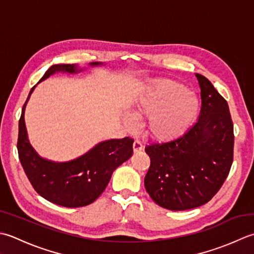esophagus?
Masks as SVG:
<instances>
[{
  "instance_id": "1",
  "label": "esophagus",
  "mask_w": 254,
  "mask_h": 254,
  "mask_svg": "<svg viewBox=\"0 0 254 254\" xmlns=\"http://www.w3.org/2000/svg\"><path fill=\"white\" fill-rule=\"evenodd\" d=\"M132 148H133V152H138V151H141L142 150V143L140 140H138V139H136V140L133 141V144H132Z\"/></svg>"
}]
</instances>
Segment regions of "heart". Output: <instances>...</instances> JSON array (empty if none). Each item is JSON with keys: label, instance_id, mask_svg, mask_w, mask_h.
Returning <instances> with one entry per match:
<instances>
[{"label": "heart", "instance_id": "obj_1", "mask_svg": "<svg viewBox=\"0 0 254 254\" xmlns=\"http://www.w3.org/2000/svg\"><path fill=\"white\" fill-rule=\"evenodd\" d=\"M198 111V100L178 82L160 80L136 101L132 114H124L123 121L129 130L136 128L138 117H148L147 132L167 140L183 133Z\"/></svg>", "mask_w": 254, "mask_h": 254}]
</instances>
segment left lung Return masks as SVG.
I'll return each mask as SVG.
<instances>
[{
	"instance_id": "8db88e82",
	"label": "left lung",
	"mask_w": 254,
	"mask_h": 254,
	"mask_svg": "<svg viewBox=\"0 0 254 254\" xmlns=\"http://www.w3.org/2000/svg\"><path fill=\"white\" fill-rule=\"evenodd\" d=\"M198 120L182 136L144 148L150 168L144 188L154 203L170 210L192 209L218 192L234 160V125L228 103L204 75Z\"/></svg>"
}]
</instances>
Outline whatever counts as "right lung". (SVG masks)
<instances>
[{
  "label": "right lung",
  "instance_id": "right-lung-1",
  "mask_svg": "<svg viewBox=\"0 0 254 254\" xmlns=\"http://www.w3.org/2000/svg\"><path fill=\"white\" fill-rule=\"evenodd\" d=\"M90 64L102 65L100 62ZM81 71L83 69L76 64H54L39 82L58 72L73 74ZM35 87L29 92L18 123L17 150L25 173L36 192L51 203L64 207L89 205L104 192L114 171L132 156L133 140L125 137L98 142L81 157L65 162L40 157L28 140L24 118L26 104Z\"/></svg>",
  "mask_w": 254,
  "mask_h": 254
}]
</instances>
